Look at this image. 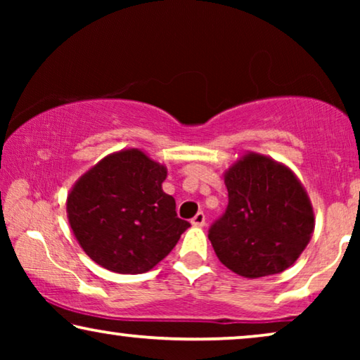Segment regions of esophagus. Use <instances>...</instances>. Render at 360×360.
Wrapping results in <instances>:
<instances>
[{"label":"esophagus","mask_w":360,"mask_h":360,"mask_svg":"<svg viewBox=\"0 0 360 360\" xmlns=\"http://www.w3.org/2000/svg\"><path fill=\"white\" fill-rule=\"evenodd\" d=\"M205 221H206V218L203 213H196L195 218L191 219V224H193L195 228H201V226H205Z\"/></svg>","instance_id":"1"}]
</instances>
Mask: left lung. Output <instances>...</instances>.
<instances>
[{
  "label": "left lung",
  "mask_w": 360,
  "mask_h": 360,
  "mask_svg": "<svg viewBox=\"0 0 360 360\" xmlns=\"http://www.w3.org/2000/svg\"><path fill=\"white\" fill-rule=\"evenodd\" d=\"M224 184L228 206L208 231L221 264L248 278L283 272L314 228L302 184L287 167L257 154L231 167Z\"/></svg>",
  "instance_id": "obj_1"
}]
</instances>
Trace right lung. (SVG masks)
I'll use <instances>...</instances> for the list:
<instances>
[{
  "label": "right lung",
  "mask_w": 360,
  "mask_h": 360,
  "mask_svg": "<svg viewBox=\"0 0 360 360\" xmlns=\"http://www.w3.org/2000/svg\"><path fill=\"white\" fill-rule=\"evenodd\" d=\"M167 170L144 152L108 155L82 176L67 200L82 249L116 274H142L170 254L190 223L164 193Z\"/></svg>",
  "instance_id": "add662e5"
}]
</instances>
